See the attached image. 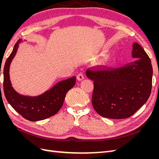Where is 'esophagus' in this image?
<instances>
[{
  "label": "esophagus",
  "mask_w": 159,
  "mask_h": 159,
  "mask_svg": "<svg viewBox=\"0 0 159 159\" xmlns=\"http://www.w3.org/2000/svg\"><path fill=\"white\" fill-rule=\"evenodd\" d=\"M84 79V76L82 74H78V75H77V80H78V81H81L83 80Z\"/></svg>",
  "instance_id": "esophagus-1"
}]
</instances>
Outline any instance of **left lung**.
<instances>
[{"label": "left lung", "instance_id": "8db88e82", "mask_svg": "<svg viewBox=\"0 0 159 159\" xmlns=\"http://www.w3.org/2000/svg\"><path fill=\"white\" fill-rule=\"evenodd\" d=\"M132 57L138 59L121 68L99 67L86 71L88 78L94 81L91 102L101 116L115 119L130 117L150 96L151 61L137 42L133 44Z\"/></svg>", "mask_w": 159, "mask_h": 159}]
</instances>
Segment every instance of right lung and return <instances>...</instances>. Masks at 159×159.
<instances>
[{
	"label": "right lung",
	"instance_id": "1",
	"mask_svg": "<svg viewBox=\"0 0 159 159\" xmlns=\"http://www.w3.org/2000/svg\"><path fill=\"white\" fill-rule=\"evenodd\" d=\"M19 40L14 45L11 55L7 58L3 70V89L4 95L14 110L30 121L44 120L56 114L63 105L66 95L75 84V76L57 83L44 93L38 96H26L18 93L12 86L9 70L11 61L15 56Z\"/></svg>",
	"mask_w": 159,
	"mask_h": 159
}]
</instances>
